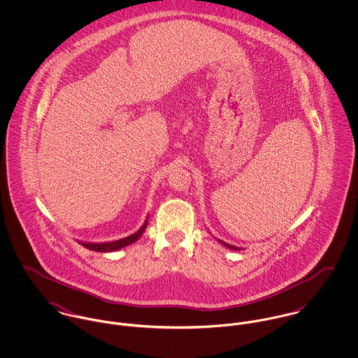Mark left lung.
Segmentation results:
<instances>
[{"label": "left lung", "mask_w": 358, "mask_h": 358, "mask_svg": "<svg viewBox=\"0 0 358 358\" xmlns=\"http://www.w3.org/2000/svg\"><path fill=\"white\" fill-rule=\"evenodd\" d=\"M217 240V243H220L222 245H224L226 248H229V250H234V251H241V248L240 247H236V245H231V244H227V243H224V241H222V240H219V238H216Z\"/></svg>", "instance_id": "1"}]
</instances>
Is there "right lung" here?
Masks as SVG:
<instances>
[{
    "label": "right lung",
    "instance_id": "obj_1",
    "mask_svg": "<svg viewBox=\"0 0 358 358\" xmlns=\"http://www.w3.org/2000/svg\"><path fill=\"white\" fill-rule=\"evenodd\" d=\"M148 223H149V216L146 217L145 223L142 224V227H141L136 233H134V234H131V236H128V237L115 240V241H107V243H87V241H78V243H80L83 247L91 250V251H96V252H113V251H118V250H121V248H124V247H128V245L136 243V241L142 237V234L145 233V230H146V227H148Z\"/></svg>",
    "mask_w": 358,
    "mask_h": 358
}]
</instances>
